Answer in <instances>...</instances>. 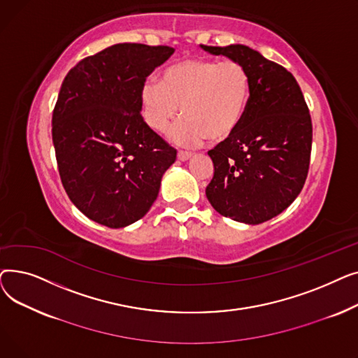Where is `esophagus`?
Instances as JSON below:
<instances>
[{"instance_id":"esophagus-1","label":"esophagus","mask_w":358,"mask_h":358,"mask_svg":"<svg viewBox=\"0 0 358 358\" xmlns=\"http://www.w3.org/2000/svg\"><path fill=\"white\" fill-rule=\"evenodd\" d=\"M177 157H178L180 161H189L192 158V154L190 152H184V150H180Z\"/></svg>"}]
</instances>
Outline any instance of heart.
<instances>
[{
	"instance_id": "obj_1",
	"label": "heart",
	"mask_w": 358,
	"mask_h": 358,
	"mask_svg": "<svg viewBox=\"0 0 358 358\" xmlns=\"http://www.w3.org/2000/svg\"><path fill=\"white\" fill-rule=\"evenodd\" d=\"M251 99V75L238 61L187 58L166 66L159 83L146 81L141 104L148 126L162 134L178 116L169 138L181 146L229 141L239 129Z\"/></svg>"
}]
</instances>
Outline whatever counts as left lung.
Masks as SVG:
<instances>
[{
  "label": "left lung",
  "instance_id": "1",
  "mask_svg": "<svg viewBox=\"0 0 358 358\" xmlns=\"http://www.w3.org/2000/svg\"><path fill=\"white\" fill-rule=\"evenodd\" d=\"M200 48L245 65L250 104L236 134L209 150L213 178L206 197L224 217L258 224L286 210L302 192L312 149V122L293 75L243 46Z\"/></svg>",
  "mask_w": 358,
  "mask_h": 358
}]
</instances>
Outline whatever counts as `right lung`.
<instances>
[{
    "label": "right lung",
    "mask_w": 358,
    "mask_h": 358,
    "mask_svg": "<svg viewBox=\"0 0 358 358\" xmlns=\"http://www.w3.org/2000/svg\"><path fill=\"white\" fill-rule=\"evenodd\" d=\"M174 49L113 45L75 65L61 85L52 139L64 189L88 219L124 228L158 197L177 150L141 116L148 75Z\"/></svg>",
    "instance_id": "obj_1"
}]
</instances>
